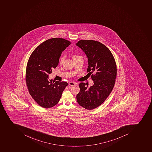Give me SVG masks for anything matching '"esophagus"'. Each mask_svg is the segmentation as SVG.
<instances>
[{
  "mask_svg": "<svg viewBox=\"0 0 152 152\" xmlns=\"http://www.w3.org/2000/svg\"><path fill=\"white\" fill-rule=\"evenodd\" d=\"M69 84L70 86H75L76 83H73V82H69Z\"/></svg>",
  "mask_w": 152,
  "mask_h": 152,
  "instance_id": "obj_1",
  "label": "esophagus"
}]
</instances>
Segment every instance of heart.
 Returning a JSON list of instances; mask_svg holds the SVG:
<instances>
[{
	"mask_svg": "<svg viewBox=\"0 0 152 152\" xmlns=\"http://www.w3.org/2000/svg\"><path fill=\"white\" fill-rule=\"evenodd\" d=\"M78 57V56H74L73 58H75V57ZM64 59H65V57L63 56H62L61 57H60V59H59V63L60 64H62V63H63V62H64Z\"/></svg>",
	"mask_w": 152,
	"mask_h": 152,
	"instance_id": "1",
	"label": "heart"
}]
</instances>
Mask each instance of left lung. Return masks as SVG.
Listing matches in <instances>:
<instances>
[{
	"label": "left lung",
	"instance_id": "1",
	"mask_svg": "<svg viewBox=\"0 0 152 152\" xmlns=\"http://www.w3.org/2000/svg\"><path fill=\"white\" fill-rule=\"evenodd\" d=\"M76 45L88 58L87 72L94 73L91 76L93 86L88 87L86 83H80L77 101L83 108L92 110L102 104L111 92L117 76L116 64L110 51L100 42L82 40Z\"/></svg>",
	"mask_w": 152,
	"mask_h": 152
}]
</instances>
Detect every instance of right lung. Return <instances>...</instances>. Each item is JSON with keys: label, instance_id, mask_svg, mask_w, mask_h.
I'll return each mask as SVG.
<instances>
[{"label": "right lung", "instance_id": "right-lung-1", "mask_svg": "<svg viewBox=\"0 0 152 152\" xmlns=\"http://www.w3.org/2000/svg\"><path fill=\"white\" fill-rule=\"evenodd\" d=\"M70 42L60 38H51L38 46L29 58L26 80L29 93L35 102L44 108H50L59 102L68 83L49 80L59 63L62 52Z\"/></svg>", "mask_w": 152, "mask_h": 152}]
</instances>
